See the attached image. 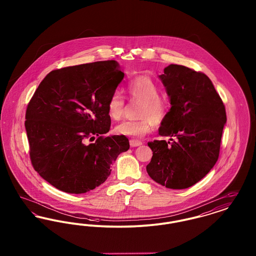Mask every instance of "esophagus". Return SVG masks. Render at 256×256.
I'll return each instance as SVG.
<instances>
[{
    "label": "esophagus",
    "instance_id": "1",
    "mask_svg": "<svg viewBox=\"0 0 256 256\" xmlns=\"http://www.w3.org/2000/svg\"><path fill=\"white\" fill-rule=\"evenodd\" d=\"M130 145L132 146H141V145H142V142H141V141H139V140H134V139H132V140L130 141Z\"/></svg>",
    "mask_w": 256,
    "mask_h": 256
}]
</instances>
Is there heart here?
<instances>
[{
  "label": "heart",
  "instance_id": "b5f03b06",
  "mask_svg": "<svg viewBox=\"0 0 256 256\" xmlns=\"http://www.w3.org/2000/svg\"><path fill=\"white\" fill-rule=\"evenodd\" d=\"M126 91L132 98L143 102L139 116L140 120L124 121L116 126L118 134L142 137L150 132L152 124H160L166 118L167 104L159 98V89L156 82L146 76H139L134 78L128 86ZM124 100L120 92L115 91L111 94L108 102V112L110 118L119 121L122 117Z\"/></svg>",
  "mask_w": 256,
  "mask_h": 256
}]
</instances>
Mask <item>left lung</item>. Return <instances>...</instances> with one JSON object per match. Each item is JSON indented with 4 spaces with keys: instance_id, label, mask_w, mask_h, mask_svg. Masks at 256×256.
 Wrapping results in <instances>:
<instances>
[{
    "instance_id": "8db88e82",
    "label": "left lung",
    "mask_w": 256,
    "mask_h": 256,
    "mask_svg": "<svg viewBox=\"0 0 256 256\" xmlns=\"http://www.w3.org/2000/svg\"><path fill=\"white\" fill-rule=\"evenodd\" d=\"M170 98V108L158 128L172 142L154 140L148 146L152 158L148 176L170 189H185L204 178L219 158L226 122L222 98L206 74L170 64L158 76Z\"/></svg>"
}]
</instances>
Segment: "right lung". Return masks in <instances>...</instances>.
I'll use <instances>...</instances> for the list:
<instances>
[{"instance_id":"right-lung-1","label":"right lung","mask_w":256,"mask_h":256,"mask_svg":"<svg viewBox=\"0 0 256 256\" xmlns=\"http://www.w3.org/2000/svg\"><path fill=\"white\" fill-rule=\"evenodd\" d=\"M124 76L117 61H97L52 71L40 82L24 126L32 166L54 187L70 194L95 189L130 148L124 135L102 136L111 124L108 98Z\"/></svg>"}]
</instances>
